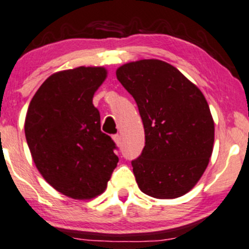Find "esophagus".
Returning a JSON list of instances; mask_svg holds the SVG:
<instances>
[{
    "label": "esophagus",
    "instance_id": "esophagus-1",
    "mask_svg": "<svg viewBox=\"0 0 249 249\" xmlns=\"http://www.w3.org/2000/svg\"><path fill=\"white\" fill-rule=\"evenodd\" d=\"M114 142L116 143V146L117 147H121V145H122V138H121V135H114Z\"/></svg>",
    "mask_w": 249,
    "mask_h": 249
}]
</instances>
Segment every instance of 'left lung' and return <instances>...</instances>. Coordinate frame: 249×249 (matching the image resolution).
Here are the masks:
<instances>
[{
    "label": "left lung",
    "mask_w": 249,
    "mask_h": 249,
    "mask_svg": "<svg viewBox=\"0 0 249 249\" xmlns=\"http://www.w3.org/2000/svg\"><path fill=\"white\" fill-rule=\"evenodd\" d=\"M116 77L139 107L145 147L133 160L139 189L159 199L184 196L204 173L213 153L215 124L196 84L159 59L124 64Z\"/></svg>",
    "instance_id": "obj_1"
}]
</instances>
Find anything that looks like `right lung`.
Returning <instances> with one entry per match:
<instances>
[{
    "label": "right lung",
    "instance_id": "add662e5",
    "mask_svg": "<svg viewBox=\"0 0 249 249\" xmlns=\"http://www.w3.org/2000/svg\"><path fill=\"white\" fill-rule=\"evenodd\" d=\"M108 76L103 66L54 72L29 103L25 134L42 178L72 199L103 194L117 166L115 143L101 132L92 98Z\"/></svg>",
    "mask_w": 249,
    "mask_h": 249
}]
</instances>
